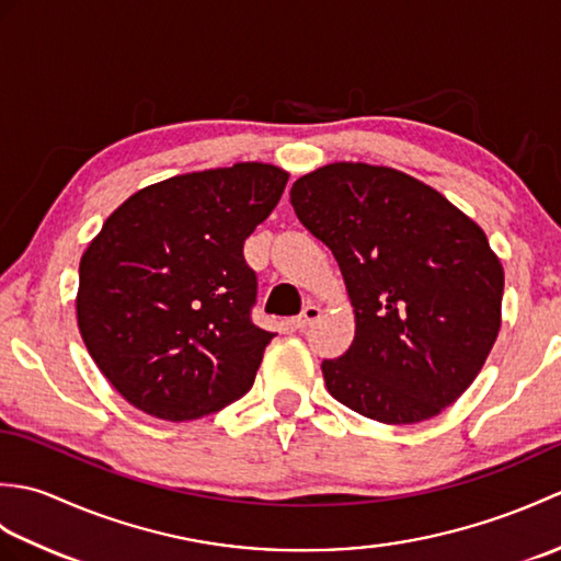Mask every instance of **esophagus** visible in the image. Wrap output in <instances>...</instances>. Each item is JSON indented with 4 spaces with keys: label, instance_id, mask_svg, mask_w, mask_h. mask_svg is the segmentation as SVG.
<instances>
[{
    "label": "esophagus",
    "instance_id": "34e87169",
    "mask_svg": "<svg viewBox=\"0 0 561 561\" xmlns=\"http://www.w3.org/2000/svg\"><path fill=\"white\" fill-rule=\"evenodd\" d=\"M318 318H320V308L313 306V304H308L304 311L294 318V325L299 330H306V328H311Z\"/></svg>",
    "mask_w": 561,
    "mask_h": 561
}]
</instances>
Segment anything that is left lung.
<instances>
[{"label":"left lung","mask_w":561,"mask_h":561,"mask_svg":"<svg viewBox=\"0 0 561 561\" xmlns=\"http://www.w3.org/2000/svg\"><path fill=\"white\" fill-rule=\"evenodd\" d=\"M291 205L354 306L352 347L323 362L330 396L383 424L456 402L502 328L504 267L480 226L416 178L352 161L301 175Z\"/></svg>","instance_id":"8db88e82"}]
</instances>
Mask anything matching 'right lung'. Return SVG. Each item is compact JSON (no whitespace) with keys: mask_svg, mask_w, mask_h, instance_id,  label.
Wrapping results in <instances>:
<instances>
[{"mask_svg":"<svg viewBox=\"0 0 561 561\" xmlns=\"http://www.w3.org/2000/svg\"><path fill=\"white\" fill-rule=\"evenodd\" d=\"M289 173L233 163L141 187L79 262L77 323L91 359L133 404L187 422L243 398L274 332L250 320L257 277L243 243Z\"/></svg>","mask_w":561,"mask_h":561,"instance_id":"1","label":"right lung"}]
</instances>
